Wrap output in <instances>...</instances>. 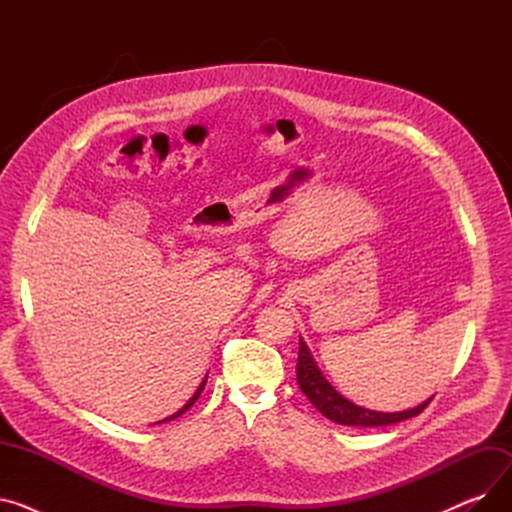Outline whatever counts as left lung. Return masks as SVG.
Listing matches in <instances>:
<instances>
[{
  "label": "left lung",
  "mask_w": 512,
  "mask_h": 512,
  "mask_svg": "<svg viewBox=\"0 0 512 512\" xmlns=\"http://www.w3.org/2000/svg\"><path fill=\"white\" fill-rule=\"evenodd\" d=\"M299 361H297V382L301 392L311 400V405L334 423L340 425H359V427H380V425H390V423H398L411 419L415 415H419L432 398H427L425 402H421L419 407L409 409V411H398V413H380V411H369L363 409L355 402H351L348 398H344L340 392H336V388L324 378V373L319 371L317 363L313 361L307 344L303 342V338L299 340Z\"/></svg>",
  "instance_id": "8db88e82"
}]
</instances>
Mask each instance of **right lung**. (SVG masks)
<instances>
[{"mask_svg":"<svg viewBox=\"0 0 512 512\" xmlns=\"http://www.w3.org/2000/svg\"><path fill=\"white\" fill-rule=\"evenodd\" d=\"M205 382H207V378H205V380H203V382H201V386H199V388H197V392H195V394H193V398H191V400H188V402H186V405H184V407H182V409H180V411H176V413H174V415H170V417H166V419H164V421H172V419H176V417H180V415H182V413H186V411H188V409H191V407H193V405H195V400H197V398H199V394H201V392H203V388H205ZM159 423H161V421H159Z\"/></svg>","mask_w":512,"mask_h":512,"instance_id":"add662e5","label":"right lung"}]
</instances>
